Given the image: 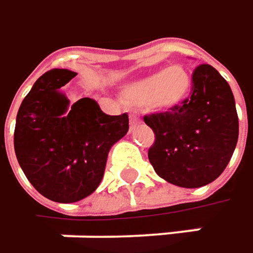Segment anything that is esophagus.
<instances>
[{"instance_id":"esophagus-1","label":"esophagus","mask_w":253,"mask_h":253,"mask_svg":"<svg viewBox=\"0 0 253 253\" xmlns=\"http://www.w3.org/2000/svg\"><path fill=\"white\" fill-rule=\"evenodd\" d=\"M140 125V119H139V116H136V114H130V128H134L136 126H139Z\"/></svg>"}]
</instances>
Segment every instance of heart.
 <instances>
[{
	"label": "heart",
	"mask_w": 253,
	"mask_h": 253,
	"mask_svg": "<svg viewBox=\"0 0 253 253\" xmlns=\"http://www.w3.org/2000/svg\"><path fill=\"white\" fill-rule=\"evenodd\" d=\"M191 85L190 72L181 65H171L127 84L122 95L123 100L131 105L171 110L188 97Z\"/></svg>",
	"instance_id": "heart-1"
}]
</instances>
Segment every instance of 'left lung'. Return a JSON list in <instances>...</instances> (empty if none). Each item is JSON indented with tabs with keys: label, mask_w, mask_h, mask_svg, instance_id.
Segmentation results:
<instances>
[{
	"label": "left lung",
	"mask_w": 253,
	"mask_h": 253,
	"mask_svg": "<svg viewBox=\"0 0 253 253\" xmlns=\"http://www.w3.org/2000/svg\"><path fill=\"white\" fill-rule=\"evenodd\" d=\"M143 120L155 133L148 152L155 172L184 188H198L218 178L238 143L233 92L227 81L206 63L193 72L191 97Z\"/></svg>",
	"instance_id": "left-lung-1"
}]
</instances>
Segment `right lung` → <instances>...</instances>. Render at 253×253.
Wrapping results in <instances>:
<instances>
[{
	"label": "right lung",
	"instance_id": "add662e5",
	"mask_svg": "<svg viewBox=\"0 0 253 253\" xmlns=\"http://www.w3.org/2000/svg\"><path fill=\"white\" fill-rule=\"evenodd\" d=\"M75 72L52 69L36 81L18 108L14 150L36 190L56 203L92 194L111 146L128 130V116H108L92 98L69 104L60 91Z\"/></svg>",
	"mask_w": 253,
	"mask_h": 253
}]
</instances>
